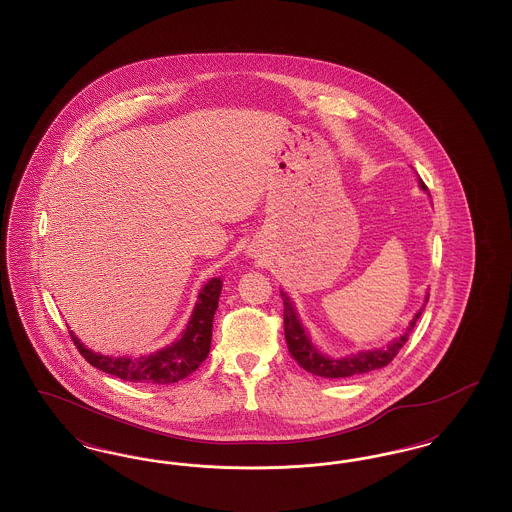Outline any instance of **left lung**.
Wrapping results in <instances>:
<instances>
[{"label": "left lung", "instance_id": "8db88e82", "mask_svg": "<svg viewBox=\"0 0 512 512\" xmlns=\"http://www.w3.org/2000/svg\"><path fill=\"white\" fill-rule=\"evenodd\" d=\"M420 186L426 190V184L422 180H420ZM282 299H284V334H286L290 355L301 368H305L307 372H311L315 376H322V378H349V376L366 374L370 370H378V368L390 365L391 361L397 357V353L403 349V345L409 340L416 320L422 315V311H418L414 315L409 330L401 338L391 341L390 345L384 349L363 351V353H357L347 359H328L326 355L317 351V347L307 338V334L297 318V313L293 309L290 297H286V293H282Z\"/></svg>", "mask_w": 512, "mask_h": 512}]
</instances>
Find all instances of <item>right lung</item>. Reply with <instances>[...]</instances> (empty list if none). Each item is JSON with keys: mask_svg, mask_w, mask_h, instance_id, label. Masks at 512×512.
Returning <instances> with one entry per match:
<instances>
[{"mask_svg": "<svg viewBox=\"0 0 512 512\" xmlns=\"http://www.w3.org/2000/svg\"><path fill=\"white\" fill-rule=\"evenodd\" d=\"M222 290L220 278H213L205 284L195 303L194 315L182 338L174 341L169 347L138 359L128 357H105L86 349L80 341L76 340L71 332L80 355L99 370L117 376L126 382L146 384V386H161V384H174L186 376H190L199 365L207 359L211 349V334H213V317L219 307V295Z\"/></svg>", "mask_w": 512, "mask_h": 512, "instance_id": "obj_1", "label": "right lung"}]
</instances>
